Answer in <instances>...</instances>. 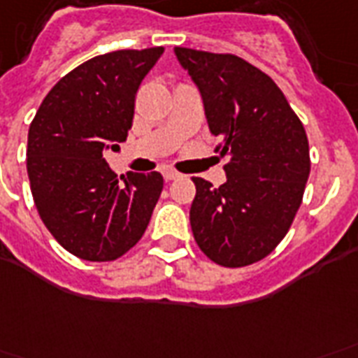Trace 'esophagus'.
<instances>
[{
  "label": "esophagus",
  "instance_id": "1",
  "mask_svg": "<svg viewBox=\"0 0 358 358\" xmlns=\"http://www.w3.org/2000/svg\"><path fill=\"white\" fill-rule=\"evenodd\" d=\"M163 176H165L166 182H171V180L180 178V172L172 171V169H165V171H163Z\"/></svg>",
  "mask_w": 358,
  "mask_h": 358
}]
</instances>
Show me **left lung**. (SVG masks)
Returning <instances> with one entry per match:
<instances>
[{
	"label": "left lung",
	"mask_w": 358,
	"mask_h": 358,
	"mask_svg": "<svg viewBox=\"0 0 358 358\" xmlns=\"http://www.w3.org/2000/svg\"><path fill=\"white\" fill-rule=\"evenodd\" d=\"M199 87L214 152L227 157L220 187L193 176V237L224 267H245L273 252L292 226L311 171L300 117L267 73L229 52L176 47Z\"/></svg>",
	"instance_id": "left-lung-1"
}]
</instances>
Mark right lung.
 Here are the masks:
<instances>
[{
    "mask_svg": "<svg viewBox=\"0 0 358 358\" xmlns=\"http://www.w3.org/2000/svg\"><path fill=\"white\" fill-rule=\"evenodd\" d=\"M163 47L87 60L43 98L28 131L34 203L55 239L89 262H112L136 245L163 189L159 172L117 176L102 152L127 138L134 96Z\"/></svg>",
    "mask_w": 358,
    "mask_h": 358,
    "instance_id": "1",
    "label": "right lung"
}]
</instances>
